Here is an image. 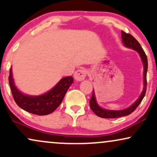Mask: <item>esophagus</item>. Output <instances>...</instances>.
<instances>
[{
    "mask_svg": "<svg viewBox=\"0 0 157 157\" xmlns=\"http://www.w3.org/2000/svg\"><path fill=\"white\" fill-rule=\"evenodd\" d=\"M86 75H87V71L86 69H82V68H80V69H77V70L75 71L74 76H75V80L77 81H79V82H80V81H82L85 78H86Z\"/></svg>",
    "mask_w": 157,
    "mask_h": 157,
    "instance_id": "obj_1",
    "label": "esophagus"
}]
</instances>
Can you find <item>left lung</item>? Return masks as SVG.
Wrapping results in <instances>:
<instances>
[{"instance_id":"left-lung-1","label":"left lung","mask_w":157,"mask_h":157,"mask_svg":"<svg viewBox=\"0 0 157 157\" xmlns=\"http://www.w3.org/2000/svg\"><path fill=\"white\" fill-rule=\"evenodd\" d=\"M121 39L124 46L127 48H131L134 50L137 51L141 58V60H142L143 64V88L142 93L140 95L138 99L134 102V104H132L130 107H127V108L121 109V110H111V109H107L100 107L98 105L97 99H96L94 90H93V94H92L91 99L90 100V107L97 116L101 117V118H116L131 114L142 101L143 99L145 97V91H146V75L147 70H148V60H147L146 55H145L143 48H141L138 41L136 40L131 34H128L125 32L121 31Z\"/></svg>"}]
</instances>
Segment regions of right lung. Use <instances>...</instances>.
<instances>
[{
	"label": "right lung",
	"mask_w": 157,
	"mask_h": 157,
	"mask_svg": "<svg viewBox=\"0 0 157 157\" xmlns=\"http://www.w3.org/2000/svg\"><path fill=\"white\" fill-rule=\"evenodd\" d=\"M73 81L71 76L63 77L47 93L39 96H31L22 93L15 86L12 67L9 77V86L17 105L24 110L39 116L50 114L58 108Z\"/></svg>",
	"instance_id": "1"
}]
</instances>
